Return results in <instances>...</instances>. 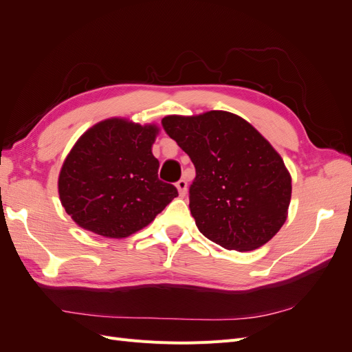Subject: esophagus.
Returning a JSON list of instances; mask_svg holds the SVG:
<instances>
[{"instance_id": "obj_1", "label": "esophagus", "mask_w": 352, "mask_h": 352, "mask_svg": "<svg viewBox=\"0 0 352 352\" xmlns=\"http://www.w3.org/2000/svg\"><path fill=\"white\" fill-rule=\"evenodd\" d=\"M176 188L179 190V195L180 197H185L186 195V192H188V184H186L185 179H180L179 182L176 184Z\"/></svg>"}]
</instances>
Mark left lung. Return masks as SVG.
<instances>
[{
    "label": "left lung",
    "instance_id": "left-lung-1",
    "mask_svg": "<svg viewBox=\"0 0 352 352\" xmlns=\"http://www.w3.org/2000/svg\"><path fill=\"white\" fill-rule=\"evenodd\" d=\"M162 123L195 166L189 208L202 235L241 252L267 243L286 221L292 194L291 175L270 142L229 111L173 114Z\"/></svg>",
    "mask_w": 352,
    "mask_h": 352
}]
</instances>
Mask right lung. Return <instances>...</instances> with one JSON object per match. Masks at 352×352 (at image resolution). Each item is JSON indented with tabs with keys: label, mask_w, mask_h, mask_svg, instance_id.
Here are the masks:
<instances>
[{
	"label": "right lung",
	"mask_w": 352,
	"mask_h": 352,
	"mask_svg": "<svg viewBox=\"0 0 352 352\" xmlns=\"http://www.w3.org/2000/svg\"><path fill=\"white\" fill-rule=\"evenodd\" d=\"M157 124L122 117L85 132L67 154L58 176L61 206L78 226L105 238H127L144 229L177 197L158 179L153 144Z\"/></svg>",
	"instance_id": "obj_1"
}]
</instances>
